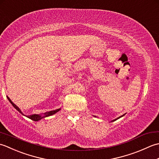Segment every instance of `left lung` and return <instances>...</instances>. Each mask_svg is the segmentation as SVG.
Segmentation results:
<instances>
[{"label":"left lung","instance_id":"left-lung-1","mask_svg":"<svg viewBox=\"0 0 159 159\" xmlns=\"http://www.w3.org/2000/svg\"><path fill=\"white\" fill-rule=\"evenodd\" d=\"M125 115H126V113H125V114H124V115H122V116H120L119 117H117V118H116V119H115V120H111V122H113V121H116V120H118V119H120V117H123V116H125ZM93 117H96V116H93Z\"/></svg>","mask_w":159,"mask_h":159}]
</instances>
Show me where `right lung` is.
Wrapping results in <instances>:
<instances>
[{"label":"right lung","mask_w":159,"mask_h":159,"mask_svg":"<svg viewBox=\"0 0 159 159\" xmlns=\"http://www.w3.org/2000/svg\"><path fill=\"white\" fill-rule=\"evenodd\" d=\"M7 99H8V100L9 101V102H11V104H12V106L14 107L17 111H19V112L21 113L22 115H23V116H25L26 117L29 118V119H31V120H32L33 121H38L40 120L43 119V118H44V117H49L50 116H52V115L55 114L56 113H57V112H58V111H59L61 110V108H59V109H56V110H53V111H47V112H46L44 113H42V114H33V115H30V116H25V115L22 112V111L20 110V108L18 106H16V104L12 102V101L11 100V99H10L8 96H7Z\"/></svg>","instance_id":"1"}]
</instances>
